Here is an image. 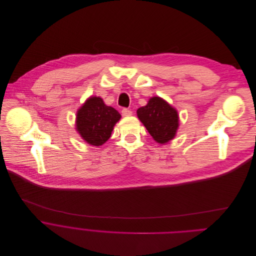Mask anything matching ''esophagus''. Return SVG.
<instances>
[{
  "instance_id": "esophagus-1",
  "label": "esophagus",
  "mask_w": 256,
  "mask_h": 256,
  "mask_svg": "<svg viewBox=\"0 0 256 256\" xmlns=\"http://www.w3.org/2000/svg\"><path fill=\"white\" fill-rule=\"evenodd\" d=\"M121 113H122V116H124V117H128V116L132 115V111L129 109H126V108H124Z\"/></svg>"
}]
</instances>
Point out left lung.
I'll return each instance as SVG.
<instances>
[{
    "mask_svg": "<svg viewBox=\"0 0 256 256\" xmlns=\"http://www.w3.org/2000/svg\"><path fill=\"white\" fill-rule=\"evenodd\" d=\"M137 116L152 138L158 143H166L176 134L178 112L160 96L151 98L146 106L137 110Z\"/></svg>",
    "mask_w": 256,
    "mask_h": 256,
    "instance_id": "1",
    "label": "left lung"
}]
</instances>
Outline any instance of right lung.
<instances>
[{
    "label": "right lung",
    "mask_w": 256,
    "mask_h": 256,
    "mask_svg": "<svg viewBox=\"0 0 256 256\" xmlns=\"http://www.w3.org/2000/svg\"><path fill=\"white\" fill-rule=\"evenodd\" d=\"M120 118L119 112L106 106L103 98L90 96L76 113V131L88 144L103 145Z\"/></svg>",
    "instance_id": "1"
}]
</instances>
